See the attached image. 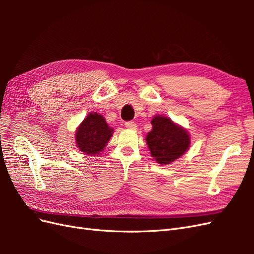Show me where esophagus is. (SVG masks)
I'll list each match as a JSON object with an SVG mask.
<instances>
[{
	"instance_id": "34e87169",
	"label": "esophagus",
	"mask_w": 254,
	"mask_h": 254,
	"mask_svg": "<svg viewBox=\"0 0 254 254\" xmlns=\"http://www.w3.org/2000/svg\"><path fill=\"white\" fill-rule=\"evenodd\" d=\"M125 127L127 128V129H130V130H135L136 129V124L134 122H126L125 123Z\"/></svg>"
}]
</instances>
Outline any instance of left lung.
<instances>
[{
	"instance_id": "obj_1",
	"label": "left lung",
	"mask_w": 254,
	"mask_h": 254,
	"mask_svg": "<svg viewBox=\"0 0 254 254\" xmlns=\"http://www.w3.org/2000/svg\"><path fill=\"white\" fill-rule=\"evenodd\" d=\"M152 129L146 135V144L151 157L161 165L173 163L186 153L190 144V135L186 128L168 117L156 114L151 120Z\"/></svg>"
}]
</instances>
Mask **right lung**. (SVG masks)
<instances>
[{
  "label": "right lung",
  "mask_w": 254,
  "mask_h": 254,
  "mask_svg": "<svg viewBox=\"0 0 254 254\" xmlns=\"http://www.w3.org/2000/svg\"><path fill=\"white\" fill-rule=\"evenodd\" d=\"M113 134L111 128L102 114L89 113L75 131L77 148L88 156H99Z\"/></svg>",
  "instance_id": "obj_1"
}]
</instances>
